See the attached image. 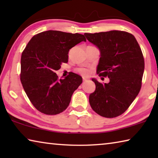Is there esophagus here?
Segmentation results:
<instances>
[{
  "mask_svg": "<svg viewBox=\"0 0 158 158\" xmlns=\"http://www.w3.org/2000/svg\"><path fill=\"white\" fill-rule=\"evenodd\" d=\"M83 80H84V81H85L87 80V79L85 78V77H84V78H83Z\"/></svg>",
  "mask_w": 158,
  "mask_h": 158,
  "instance_id": "obj_1",
  "label": "esophagus"
}]
</instances>
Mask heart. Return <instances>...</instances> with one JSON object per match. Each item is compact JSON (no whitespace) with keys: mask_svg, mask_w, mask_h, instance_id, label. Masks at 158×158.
Listing matches in <instances>:
<instances>
[{"mask_svg":"<svg viewBox=\"0 0 158 158\" xmlns=\"http://www.w3.org/2000/svg\"><path fill=\"white\" fill-rule=\"evenodd\" d=\"M78 72L83 76H88L89 74V70H88V69H84V68L79 69Z\"/></svg>","mask_w":158,"mask_h":158,"instance_id":"1","label":"heart"}]
</instances>
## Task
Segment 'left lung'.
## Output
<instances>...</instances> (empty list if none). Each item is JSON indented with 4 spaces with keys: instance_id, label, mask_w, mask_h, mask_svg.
<instances>
[{
    "instance_id": "1",
    "label": "left lung",
    "mask_w": 158,
    "mask_h": 158,
    "mask_svg": "<svg viewBox=\"0 0 158 158\" xmlns=\"http://www.w3.org/2000/svg\"><path fill=\"white\" fill-rule=\"evenodd\" d=\"M84 35L100 50L97 73L109 78V82L105 84L92 79L95 90L89 95L90 106L101 116H118L127 110L140 91L144 71L141 48L135 36L125 31Z\"/></svg>"
}]
</instances>
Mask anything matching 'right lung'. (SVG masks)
Listing matches in <instances>:
<instances>
[{"label": "right lung", "instance_id": "obj_1", "mask_svg": "<svg viewBox=\"0 0 158 158\" xmlns=\"http://www.w3.org/2000/svg\"><path fill=\"white\" fill-rule=\"evenodd\" d=\"M84 41V35L47 31L34 35L21 58V81L29 100L39 111L47 115L65 111L82 77L71 73L58 79L56 70L68 63L71 48Z\"/></svg>", "mask_w": 158, "mask_h": 158}]
</instances>
